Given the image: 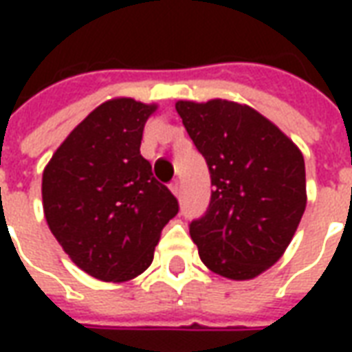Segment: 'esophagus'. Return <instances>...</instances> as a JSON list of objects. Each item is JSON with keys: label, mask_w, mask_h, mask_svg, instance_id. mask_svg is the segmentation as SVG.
<instances>
[{"label": "esophagus", "mask_w": 352, "mask_h": 352, "mask_svg": "<svg viewBox=\"0 0 352 352\" xmlns=\"http://www.w3.org/2000/svg\"><path fill=\"white\" fill-rule=\"evenodd\" d=\"M169 190L173 192V196H177V198H179V196H181V183H179V181H171V183H169Z\"/></svg>", "instance_id": "esophagus-1"}]
</instances>
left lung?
Here are the masks:
<instances>
[{
  "mask_svg": "<svg viewBox=\"0 0 352 352\" xmlns=\"http://www.w3.org/2000/svg\"><path fill=\"white\" fill-rule=\"evenodd\" d=\"M211 173L206 214L190 222L201 262L254 279L287 251L307 204L302 151L258 111L228 100L177 101Z\"/></svg>",
  "mask_w": 352,
  "mask_h": 352,
  "instance_id": "1",
  "label": "left lung"
}]
</instances>
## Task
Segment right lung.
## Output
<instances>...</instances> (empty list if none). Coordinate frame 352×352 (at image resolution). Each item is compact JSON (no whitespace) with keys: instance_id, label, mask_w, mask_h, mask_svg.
I'll use <instances>...</instances> for the list:
<instances>
[{"instance_id":"right-lung-1","label":"right lung","mask_w":352,"mask_h":352,"mask_svg":"<svg viewBox=\"0 0 352 352\" xmlns=\"http://www.w3.org/2000/svg\"><path fill=\"white\" fill-rule=\"evenodd\" d=\"M156 105L113 98L96 107L43 171V211L52 236L82 272L107 283L138 277L179 204L139 146Z\"/></svg>"}]
</instances>
